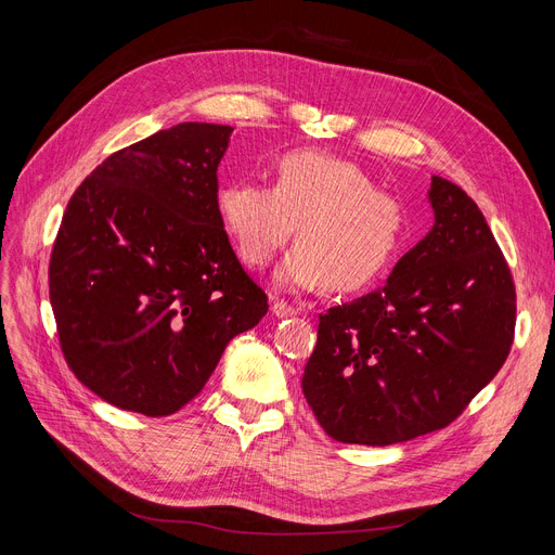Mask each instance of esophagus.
I'll return each instance as SVG.
<instances>
[{
	"instance_id": "1",
	"label": "esophagus",
	"mask_w": 555,
	"mask_h": 555,
	"mask_svg": "<svg viewBox=\"0 0 555 555\" xmlns=\"http://www.w3.org/2000/svg\"><path fill=\"white\" fill-rule=\"evenodd\" d=\"M271 313L278 315V319H286V315H296L298 309L292 307L288 302H284V300H273L271 302Z\"/></svg>"
}]
</instances>
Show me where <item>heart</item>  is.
Here are the masks:
<instances>
[{
	"mask_svg": "<svg viewBox=\"0 0 555 555\" xmlns=\"http://www.w3.org/2000/svg\"><path fill=\"white\" fill-rule=\"evenodd\" d=\"M217 212L236 255L255 269L267 267L298 223L300 242L275 271V284L288 292L371 286L400 255L409 230L400 198L379 192L359 165L319 151L284 153L273 184H221Z\"/></svg>",
	"mask_w": 555,
	"mask_h": 555,
	"instance_id": "1",
	"label": "heart"
}]
</instances>
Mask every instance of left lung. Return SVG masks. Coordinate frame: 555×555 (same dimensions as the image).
<instances>
[{"label":"left lung","instance_id":"obj_1","mask_svg":"<svg viewBox=\"0 0 555 555\" xmlns=\"http://www.w3.org/2000/svg\"><path fill=\"white\" fill-rule=\"evenodd\" d=\"M434 228L384 286L321 313L302 392L338 442L384 447L438 431L504 365L515 284L486 217L431 176Z\"/></svg>","mask_w":555,"mask_h":555}]
</instances>
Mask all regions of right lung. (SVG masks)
<instances>
[{"label": "right lung", "instance_id": "add662e5", "mask_svg": "<svg viewBox=\"0 0 555 555\" xmlns=\"http://www.w3.org/2000/svg\"><path fill=\"white\" fill-rule=\"evenodd\" d=\"M230 126L184 121L113 153L67 203L49 300L72 373L108 404L171 415L269 311L219 221Z\"/></svg>", "mask_w": 555, "mask_h": 555}]
</instances>
